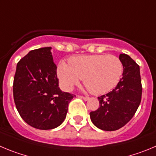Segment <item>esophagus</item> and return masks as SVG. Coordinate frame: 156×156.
Wrapping results in <instances>:
<instances>
[{"instance_id": "1", "label": "esophagus", "mask_w": 156, "mask_h": 156, "mask_svg": "<svg viewBox=\"0 0 156 156\" xmlns=\"http://www.w3.org/2000/svg\"><path fill=\"white\" fill-rule=\"evenodd\" d=\"M78 97L81 98H82V99H84L85 101H88V100L89 99V98H88V97H85V96H78Z\"/></svg>"}]
</instances>
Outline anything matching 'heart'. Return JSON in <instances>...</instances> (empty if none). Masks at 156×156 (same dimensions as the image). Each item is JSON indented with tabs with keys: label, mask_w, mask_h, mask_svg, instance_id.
I'll return each mask as SVG.
<instances>
[{
	"label": "heart",
	"mask_w": 156,
	"mask_h": 156,
	"mask_svg": "<svg viewBox=\"0 0 156 156\" xmlns=\"http://www.w3.org/2000/svg\"><path fill=\"white\" fill-rule=\"evenodd\" d=\"M69 64L61 61L57 75L62 86L70 91L81 78L90 92L102 94L114 89L123 74V64L112 55H78L69 58Z\"/></svg>",
	"instance_id": "1"
}]
</instances>
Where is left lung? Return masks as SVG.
Returning a JSON list of instances; mask_svg holds the SVG:
<instances>
[{
	"mask_svg": "<svg viewBox=\"0 0 156 156\" xmlns=\"http://www.w3.org/2000/svg\"><path fill=\"white\" fill-rule=\"evenodd\" d=\"M119 59L123 64V74L119 85L108 94L98 97L99 105L90 112L93 124L104 131H115L132 119L141 102L142 81L139 66L126 54Z\"/></svg>",
	"mask_w": 156,
	"mask_h": 156,
	"instance_id": "1",
	"label": "left lung"
}]
</instances>
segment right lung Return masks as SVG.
<instances>
[{"mask_svg":"<svg viewBox=\"0 0 156 156\" xmlns=\"http://www.w3.org/2000/svg\"><path fill=\"white\" fill-rule=\"evenodd\" d=\"M51 48L32 50L17 65L13 94L17 112L29 126L41 130L58 127L75 95L58 85Z\"/></svg>","mask_w":156,"mask_h":156,"instance_id":"1","label":"right lung"}]
</instances>
